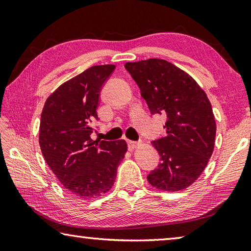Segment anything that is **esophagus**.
Instances as JSON below:
<instances>
[{
  "label": "esophagus",
  "mask_w": 251,
  "mask_h": 251,
  "mask_svg": "<svg viewBox=\"0 0 251 251\" xmlns=\"http://www.w3.org/2000/svg\"><path fill=\"white\" fill-rule=\"evenodd\" d=\"M138 145L137 142H134V141H127V146H128V150L129 151H133L134 148H136V146Z\"/></svg>",
  "instance_id": "34e87169"
}]
</instances>
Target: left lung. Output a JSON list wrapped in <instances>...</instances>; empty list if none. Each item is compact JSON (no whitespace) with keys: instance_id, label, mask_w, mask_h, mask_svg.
Returning <instances> with one entry per match:
<instances>
[{"instance_id":"8db88e82","label":"left lung","mask_w":251,"mask_h":251,"mask_svg":"<svg viewBox=\"0 0 251 251\" xmlns=\"http://www.w3.org/2000/svg\"><path fill=\"white\" fill-rule=\"evenodd\" d=\"M125 69L152 115L166 116V136L151 142L160 163L147 180L166 192L187 188L203 172L215 146L216 121L206 93L192 76L165 59L128 62Z\"/></svg>"}]
</instances>
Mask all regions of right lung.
Instances as JSON below:
<instances>
[{"label": "right lung", "mask_w": 251, "mask_h": 251, "mask_svg": "<svg viewBox=\"0 0 251 251\" xmlns=\"http://www.w3.org/2000/svg\"><path fill=\"white\" fill-rule=\"evenodd\" d=\"M115 65L92 66L62 84L45 101L40 146L44 159L67 192L95 198L112 188L127 144L93 141L100 94Z\"/></svg>", "instance_id": "obj_1"}]
</instances>
